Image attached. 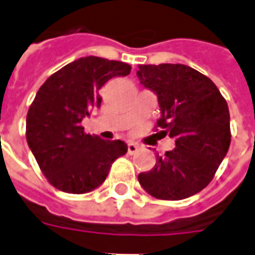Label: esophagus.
<instances>
[{"label": "esophagus", "mask_w": 255, "mask_h": 255, "mask_svg": "<svg viewBox=\"0 0 255 255\" xmlns=\"http://www.w3.org/2000/svg\"><path fill=\"white\" fill-rule=\"evenodd\" d=\"M138 151V144H135V143H128L127 146V153L129 155H132L135 154Z\"/></svg>", "instance_id": "obj_1"}]
</instances>
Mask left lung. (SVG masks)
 Returning a JSON list of instances; mask_svg holds the SVG:
<instances>
[{"label": "left lung", "mask_w": 255, "mask_h": 255, "mask_svg": "<svg viewBox=\"0 0 255 255\" xmlns=\"http://www.w3.org/2000/svg\"><path fill=\"white\" fill-rule=\"evenodd\" d=\"M136 75L158 97L155 128L176 144L157 155L151 171L139 173V183L157 199L191 197L212 182L230 149L227 101L208 76L183 64L140 65Z\"/></svg>", "instance_id": "obj_1"}]
</instances>
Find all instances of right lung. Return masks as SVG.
Segmentation results:
<instances>
[{
	"mask_svg": "<svg viewBox=\"0 0 255 255\" xmlns=\"http://www.w3.org/2000/svg\"><path fill=\"white\" fill-rule=\"evenodd\" d=\"M129 72L128 64L89 56L58 69L38 90L27 113L25 138L53 187L68 194L93 191L127 153L122 140L84 132L82 120L101 106L102 86Z\"/></svg>",
	"mask_w": 255,
	"mask_h": 255,
	"instance_id": "1",
	"label": "right lung"
}]
</instances>
